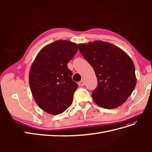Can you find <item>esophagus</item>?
Here are the masks:
<instances>
[{"label": "esophagus", "mask_w": 152, "mask_h": 152, "mask_svg": "<svg viewBox=\"0 0 152 152\" xmlns=\"http://www.w3.org/2000/svg\"><path fill=\"white\" fill-rule=\"evenodd\" d=\"M79 84H80V86H84L85 85V82H84V81L83 80H82L81 81L79 82Z\"/></svg>", "instance_id": "esophagus-1"}]
</instances>
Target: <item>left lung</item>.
<instances>
[{
  "mask_svg": "<svg viewBox=\"0 0 152 152\" xmlns=\"http://www.w3.org/2000/svg\"><path fill=\"white\" fill-rule=\"evenodd\" d=\"M78 45L97 77L98 86L92 93L94 102L104 108L120 107L136 84L135 67L131 58L116 45L103 41Z\"/></svg>",
  "mask_w": 152,
  "mask_h": 152,
  "instance_id": "8db88e82",
  "label": "left lung"
}]
</instances>
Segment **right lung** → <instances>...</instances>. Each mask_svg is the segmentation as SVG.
<instances>
[{
  "label": "right lung",
  "instance_id": "add662e5",
  "mask_svg": "<svg viewBox=\"0 0 152 152\" xmlns=\"http://www.w3.org/2000/svg\"><path fill=\"white\" fill-rule=\"evenodd\" d=\"M78 45L58 40L47 45L37 55L30 68L29 84L39 107L51 115L65 112L77 89L67 63L77 52Z\"/></svg>",
  "mask_w": 152,
  "mask_h": 152
}]
</instances>
